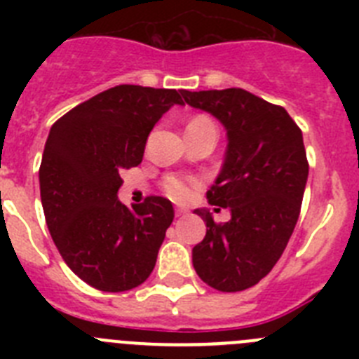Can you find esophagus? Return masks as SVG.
I'll return each mask as SVG.
<instances>
[{
  "label": "esophagus",
  "instance_id": "1",
  "mask_svg": "<svg viewBox=\"0 0 359 359\" xmlns=\"http://www.w3.org/2000/svg\"><path fill=\"white\" fill-rule=\"evenodd\" d=\"M185 215H187V208H182V207L176 208V217H185Z\"/></svg>",
  "mask_w": 359,
  "mask_h": 359
}]
</instances>
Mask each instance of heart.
<instances>
[{"label":"heart","instance_id":"b5f03b06","mask_svg":"<svg viewBox=\"0 0 359 359\" xmlns=\"http://www.w3.org/2000/svg\"><path fill=\"white\" fill-rule=\"evenodd\" d=\"M203 120H208V118H205V116H196L192 122H203ZM194 185H196L194 180H189V177H182V176H167L163 180L165 194L169 196V198L176 199V201H185V199H189L190 194H192Z\"/></svg>","mask_w":359,"mask_h":359}]
</instances>
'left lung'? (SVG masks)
Here are the masks:
<instances>
[{
	"instance_id": "left-lung-1",
	"label": "left lung",
	"mask_w": 359,
	"mask_h": 359,
	"mask_svg": "<svg viewBox=\"0 0 359 359\" xmlns=\"http://www.w3.org/2000/svg\"><path fill=\"white\" fill-rule=\"evenodd\" d=\"M182 95L215 116L228 136L223 169L207 199L228 208L231 219L217 224L210 210H194L207 236L192 250V264L214 290H248L277 264L298 221L309 174L302 131L284 107L241 88Z\"/></svg>"
}]
</instances>
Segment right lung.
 Here are the masks:
<instances>
[{
  "label": "right lung",
  "mask_w": 359,
  "mask_h": 359,
  "mask_svg": "<svg viewBox=\"0 0 359 359\" xmlns=\"http://www.w3.org/2000/svg\"><path fill=\"white\" fill-rule=\"evenodd\" d=\"M174 104H183L176 90L120 84L50 129L39 167L44 217L66 264L95 290H133L156 264L172 203L149 196L131 210L116 194L120 170L142 163L149 133Z\"/></svg>",
  "instance_id": "obj_1"
}]
</instances>
